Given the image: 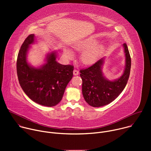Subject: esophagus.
<instances>
[{"label":"esophagus","instance_id":"obj_1","mask_svg":"<svg viewBox=\"0 0 151 151\" xmlns=\"http://www.w3.org/2000/svg\"><path fill=\"white\" fill-rule=\"evenodd\" d=\"M73 75H74L75 76H76V75H79V72H78V70H76V69H75V70H73Z\"/></svg>","mask_w":151,"mask_h":151}]
</instances>
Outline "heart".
Wrapping results in <instances>:
<instances>
[{"mask_svg":"<svg viewBox=\"0 0 151 151\" xmlns=\"http://www.w3.org/2000/svg\"><path fill=\"white\" fill-rule=\"evenodd\" d=\"M97 42L94 39L87 38L78 41L74 45L75 50L82 52L81 60L85 65H91L95 63L104 52V45L102 44H96ZM63 53L67 59H72L73 57L72 51L68 48L64 49Z\"/></svg>","mask_w":151,"mask_h":151,"instance_id":"1","label":"heart"}]
</instances>
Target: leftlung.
Returning <instances> with one entry per match:
<instances>
[{
  "mask_svg": "<svg viewBox=\"0 0 151 151\" xmlns=\"http://www.w3.org/2000/svg\"><path fill=\"white\" fill-rule=\"evenodd\" d=\"M125 57V68L118 79L111 81L103 73L105 57L101 58L88 68L80 70L82 80V90L85 100L93 107H101L113 101L124 90L131 69V58L126 44H123Z\"/></svg>",
  "mask_w": 151,
  "mask_h": 151,
  "instance_id": "1",
  "label": "left lung"
}]
</instances>
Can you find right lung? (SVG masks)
Instances as JSON below:
<instances>
[{
	"label": "right lung",
	"mask_w": 151,
	"mask_h": 151,
	"mask_svg": "<svg viewBox=\"0 0 151 151\" xmlns=\"http://www.w3.org/2000/svg\"><path fill=\"white\" fill-rule=\"evenodd\" d=\"M35 35H30L19 51L17 72L21 87L33 101L52 107L62 99L64 91L73 77V66L63 65L56 61L57 52L47 55L45 63L35 68L28 63L27 55L30 45L35 42Z\"/></svg>",
	"instance_id": "1"
}]
</instances>
